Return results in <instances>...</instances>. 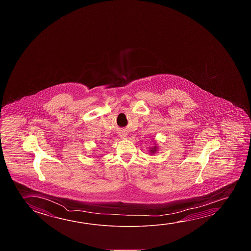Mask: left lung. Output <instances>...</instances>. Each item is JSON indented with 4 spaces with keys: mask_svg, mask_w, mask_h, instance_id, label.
Wrapping results in <instances>:
<instances>
[{
    "mask_svg": "<svg viewBox=\"0 0 251 251\" xmlns=\"http://www.w3.org/2000/svg\"><path fill=\"white\" fill-rule=\"evenodd\" d=\"M156 147H154V148L151 149V152H152V153H154V152H156Z\"/></svg>",
    "mask_w": 251,
    "mask_h": 251,
    "instance_id": "left-lung-1",
    "label": "left lung"
}]
</instances>
